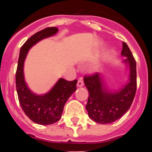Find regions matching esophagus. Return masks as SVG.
<instances>
[{"mask_svg": "<svg viewBox=\"0 0 152 152\" xmlns=\"http://www.w3.org/2000/svg\"><path fill=\"white\" fill-rule=\"evenodd\" d=\"M77 87H79V88H81V87L84 86V82H83V80H81V79H79V80H77Z\"/></svg>", "mask_w": 152, "mask_h": 152, "instance_id": "obj_1", "label": "esophagus"}]
</instances>
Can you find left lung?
<instances>
[{
    "label": "left lung",
    "instance_id": "8db88e82",
    "mask_svg": "<svg viewBox=\"0 0 152 152\" xmlns=\"http://www.w3.org/2000/svg\"><path fill=\"white\" fill-rule=\"evenodd\" d=\"M121 55L126 57L123 62L129 67L128 81L117 91L110 89L103 75L96 73L84 77V84L89 91L86 110L92 120L100 124L116 121L131 107L136 92V62L129 48L123 42Z\"/></svg>",
    "mask_w": 152,
    "mask_h": 152
}]
</instances>
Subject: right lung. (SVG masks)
Instances as JSON below:
<instances>
[{
  "label": "right lung",
  "mask_w": 152,
  "mask_h": 152,
  "mask_svg": "<svg viewBox=\"0 0 152 152\" xmlns=\"http://www.w3.org/2000/svg\"><path fill=\"white\" fill-rule=\"evenodd\" d=\"M58 28L48 27L37 32L23 45L20 51L16 72V88L20 104L26 116L39 125H50L61 119L64 106L76 91L77 80L59 78L52 89L45 94H36L31 91L24 77V61L29 49L37 42L54 36Z\"/></svg>",
  "instance_id": "obj_1"
}]
</instances>
